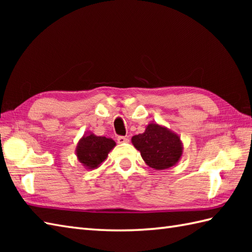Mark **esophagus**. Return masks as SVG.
Here are the masks:
<instances>
[{
  "label": "esophagus",
  "mask_w": 252,
  "mask_h": 252,
  "mask_svg": "<svg viewBox=\"0 0 252 252\" xmlns=\"http://www.w3.org/2000/svg\"><path fill=\"white\" fill-rule=\"evenodd\" d=\"M117 142L119 144H125V143H129V138L126 136H118L117 137Z\"/></svg>",
  "instance_id": "obj_1"
}]
</instances>
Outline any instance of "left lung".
I'll return each instance as SVG.
<instances>
[{"mask_svg": "<svg viewBox=\"0 0 252 252\" xmlns=\"http://www.w3.org/2000/svg\"><path fill=\"white\" fill-rule=\"evenodd\" d=\"M131 141L145 163L155 170L173 167L183 155L180 135L156 122L149 123L145 132L134 135Z\"/></svg>", "mask_w": 252, "mask_h": 252, "instance_id": "obj_1", "label": "left lung"}]
</instances>
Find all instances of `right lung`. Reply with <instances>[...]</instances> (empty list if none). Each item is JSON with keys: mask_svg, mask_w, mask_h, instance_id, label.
I'll use <instances>...</instances> for the list:
<instances>
[{"mask_svg": "<svg viewBox=\"0 0 252 252\" xmlns=\"http://www.w3.org/2000/svg\"><path fill=\"white\" fill-rule=\"evenodd\" d=\"M115 146L116 142L112 138L87 132L77 144L76 156L85 169L94 170L100 167Z\"/></svg>", "mask_w": 252, "mask_h": 252, "instance_id": "1", "label": "right lung"}]
</instances>
